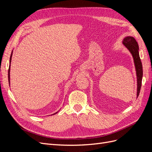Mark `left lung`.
<instances>
[{"label": "left lung", "mask_w": 152, "mask_h": 152, "mask_svg": "<svg viewBox=\"0 0 152 152\" xmlns=\"http://www.w3.org/2000/svg\"><path fill=\"white\" fill-rule=\"evenodd\" d=\"M122 44L131 53L136 72L137 77V98L138 97L142 82V66L139 54V46L135 39L131 36H127L122 40Z\"/></svg>", "instance_id": "left-lung-1"}]
</instances>
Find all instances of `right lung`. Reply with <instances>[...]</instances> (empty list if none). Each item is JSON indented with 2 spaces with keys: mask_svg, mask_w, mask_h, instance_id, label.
<instances>
[{
  "mask_svg": "<svg viewBox=\"0 0 152 152\" xmlns=\"http://www.w3.org/2000/svg\"><path fill=\"white\" fill-rule=\"evenodd\" d=\"M12 55V53H11V57H10V64H11V62ZM10 68H11V65H10V67H9V70H8V80H9V84H10ZM58 113V112H57L56 113H55L53 114V115H54V114H56V113Z\"/></svg>",
  "mask_w": 152,
  "mask_h": 152,
  "instance_id": "add662e5",
  "label": "right lung"
}]
</instances>
